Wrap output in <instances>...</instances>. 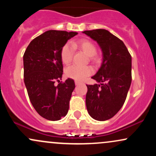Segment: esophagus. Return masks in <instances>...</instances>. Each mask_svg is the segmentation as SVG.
Instances as JSON below:
<instances>
[{
  "mask_svg": "<svg viewBox=\"0 0 156 156\" xmlns=\"http://www.w3.org/2000/svg\"><path fill=\"white\" fill-rule=\"evenodd\" d=\"M75 83H76V86L79 85V84L81 83V82H79V81H77V80H76V82H75Z\"/></svg>",
  "mask_w": 156,
  "mask_h": 156,
  "instance_id": "1",
  "label": "esophagus"
}]
</instances>
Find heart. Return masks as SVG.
Segmentation results:
<instances>
[{
    "label": "heart",
    "mask_w": 156,
    "mask_h": 156,
    "mask_svg": "<svg viewBox=\"0 0 156 156\" xmlns=\"http://www.w3.org/2000/svg\"><path fill=\"white\" fill-rule=\"evenodd\" d=\"M79 48L89 56H94L97 53L94 44L88 39H80L78 42H73L72 43L64 44L61 51V58L64 64H69L72 62L73 55V48ZM93 69L91 67H79L73 65L68 67L66 70V75L68 78L76 80H83L87 77L92 75Z\"/></svg>",
    "instance_id": "obj_1"
}]
</instances>
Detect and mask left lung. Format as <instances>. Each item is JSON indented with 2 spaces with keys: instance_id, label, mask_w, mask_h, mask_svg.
Instances as JSON below:
<instances>
[{
  "instance_id": "left-lung-1",
  "label": "left lung",
  "mask_w": 156,
  "mask_h": 156,
  "mask_svg": "<svg viewBox=\"0 0 156 156\" xmlns=\"http://www.w3.org/2000/svg\"><path fill=\"white\" fill-rule=\"evenodd\" d=\"M83 34L96 41L103 62L92 77L99 84L87 85L86 105L89 115L98 121L111 119L124 104L131 83V55L122 41L108 31L95 29Z\"/></svg>"
}]
</instances>
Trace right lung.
<instances>
[{"label":"right lung","instance_id":"right-lung-1","mask_svg":"<svg viewBox=\"0 0 156 156\" xmlns=\"http://www.w3.org/2000/svg\"><path fill=\"white\" fill-rule=\"evenodd\" d=\"M77 32L50 30L30 42L23 55L24 83L30 101L41 117L51 121L67 115L75 82L62 83L61 51ZM58 81L55 85V82Z\"/></svg>","mask_w":156,"mask_h":156}]
</instances>
